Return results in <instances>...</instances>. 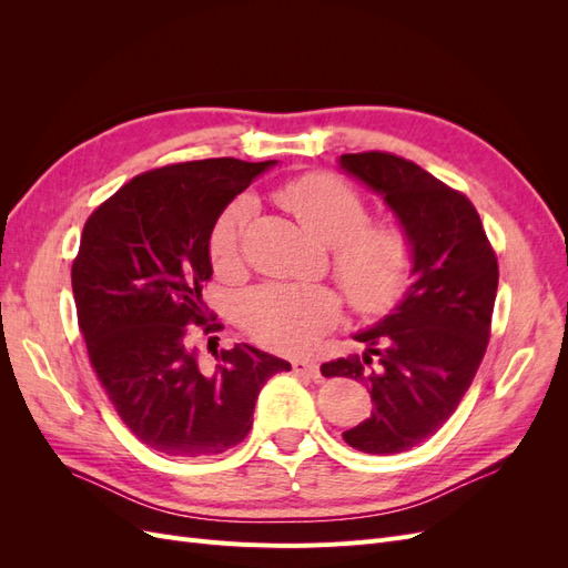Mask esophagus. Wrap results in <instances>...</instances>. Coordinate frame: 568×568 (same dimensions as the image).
I'll use <instances>...</instances> for the list:
<instances>
[{"instance_id": "1", "label": "esophagus", "mask_w": 568, "mask_h": 568, "mask_svg": "<svg viewBox=\"0 0 568 568\" xmlns=\"http://www.w3.org/2000/svg\"><path fill=\"white\" fill-rule=\"evenodd\" d=\"M294 372L301 376H307V379H313V382H317L322 376L320 365L311 363V359H294Z\"/></svg>"}]
</instances>
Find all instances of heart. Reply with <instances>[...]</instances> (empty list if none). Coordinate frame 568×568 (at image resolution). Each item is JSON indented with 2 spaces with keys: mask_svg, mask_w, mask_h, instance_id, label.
Instances as JSON below:
<instances>
[{
  "mask_svg": "<svg viewBox=\"0 0 568 568\" xmlns=\"http://www.w3.org/2000/svg\"><path fill=\"white\" fill-rule=\"evenodd\" d=\"M280 201L322 244L334 246V272L357 313H384L403 296L412 274V244L393 225H367L369 209L355 189L329 173H311L280 189ZM251 196H236L211 232L213 265L236 263L239 242L253 217ZM239 315L263 346L305 353L338 320V298L326 286L263 284L242 298Z\"/></svg>",
  "mask_w": 568,
  "mask_h": 568,
  "instance_id": "heart-1",
  "label": "heart"
}]
</instances>
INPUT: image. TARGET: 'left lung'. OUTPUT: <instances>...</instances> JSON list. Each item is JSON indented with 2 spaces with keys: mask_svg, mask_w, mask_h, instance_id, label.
Listing matches in <instances>:
<instances>
[{
  "mask_svg": "<svg viewBox=\"0 0 568 568\" xmlns=\"http://www.w3.org/2000/svg\"><path fill=\"white\" fill-rule=\"evenodd\" d=\"M338 165L398 217L412 244V284L384 320L353 334L365 353L324 363L322 374L351 376L372 395L374 412L343 440L398 455L432 438L469 390L488 348L500 272L471 201L417 163L365 151Z\"/></svg>",
  "mask_w": 568,
  "mask_h": 568,
  "instance_id": "8db88e82",
  "label": "left lung"
}]
</instances>
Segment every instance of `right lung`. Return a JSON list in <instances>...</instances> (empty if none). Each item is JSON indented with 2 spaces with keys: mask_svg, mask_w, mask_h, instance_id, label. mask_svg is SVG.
Instances as JSON below:
<instances>
[{
  "mask_svg": "<svg viewBox=\"0 0 568 568\" xmlns=\"http://www.w3.org/2000/svg\"><path fill=\"white\" fill-rule=\"evenodd\" d=\"M277 161L209 159L136 175L84 222L73 296L90 363L118 417L151 450L220 455L251 432L257 393L282 357L236 343L203 369L186 324L209 334L211 232L236 194Z\"/></svg>",
  "mask_w": 568,
  "mask_h": 568,
  "instance_id": "right-lung-1",
  "label": "right lung"
}]
</instances>
